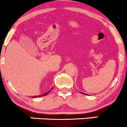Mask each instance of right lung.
<instances>
[{
    "label": "right lung",
    "mask_w": 127,
    "mask_h": 127,
    "mask_svg": "<svg viewBox=\"0 0 127 127\" xmlns=\"http://www.w3.org/2000/svg\"><path fill=\"white\" fill-rule=\"evenodd\" d=\"M52 89H51V90H52ZM51 90H50L49 91H48V92H47V93H44V95H39V96H34L33 97H41V96H46V95H48V93H49V92L51 91Z\"/></svg>",
    "instance_id": "right-lung-1"
}]
</instances>
